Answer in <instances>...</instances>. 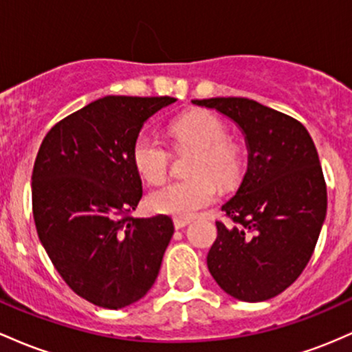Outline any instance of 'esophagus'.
I'll return each instance as SVG.
<instances>
[{
  "label": "esophagus",
  "instance_id": "esophagus-1",
  "mask_svg": "<svg viewBox=\"0 0 352 352\" xmlns=\"http://www.w3.org/2000/svg\"><path fill=\"white\" fill-rule=\"evenodd\" d=\"M173 223H175V228L176 229H181V228L188 226V224L191 223V219H189V218H175V221H173Z\"/></svg>",
  "mask_w": 352,
  "mask_h": 352
}]
</instances>
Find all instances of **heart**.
Instances as JSON below:
<instances>
[{"mask_svg": "<svg viewBox=\"0 0 352 352\" xmlns=\"http://www.w3.org/2000/svg\"><path fill=\"white\" fill-rule=\"evenodd\" d=\"M171 134L176 146L196 148L197 153L188 169L189 176L195 177L171 181L151 191L148 206L157 214L191 218L199 209L214 203L219 191L217 182L223 188L238 183L243 163L238 148L228 141L226 126L216 114H186L171 126ZM131 160L148 183H160L168 175L171 153L155 134L141 131L133 141Z\"/></svg>", "mask_w": 352, "mask_h": 352, "instance_id": "obj_1", "label": "heart"}]
</instances>
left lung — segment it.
Instances as JSON below:
<instances>
[{"instance_id":"1","label":"left lung","mask_w":352,"mask_h":352,"mask_svg":"<svg viewBox=\"0 0 352 352\" xmlns=\"http://www.w3.org/2000/svg\"><path fill=\"white\" fill-rule=\"evenodd\" d=\"M231 118L246 138L248 171L223 206L208 270L221 289L246 302L281 294L309 263L327 195L309 133L294 118L248 98L195 100Z\"/></svg>"}]
</instances>
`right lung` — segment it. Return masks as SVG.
Instances as JSON below:
<instances>
[{"mask_svg": "<svg viewBox=\"0 0 352 352\" xmlns=\"http://www.w3.org/2000/svg\"><path fill=\"white\" fill-rule=\"evenodd\" d=\"M175 101L100 98L54 124L39 146L31 176L39 241L71 289L100 307L140 301L175 232L164 214L131 216L143 196L133 141L148 118Z\"/></svg>", "mask_w": 352, "mask_h": 352, "instance_id": "obj_1", "label": "right lung"}]
</instances>
